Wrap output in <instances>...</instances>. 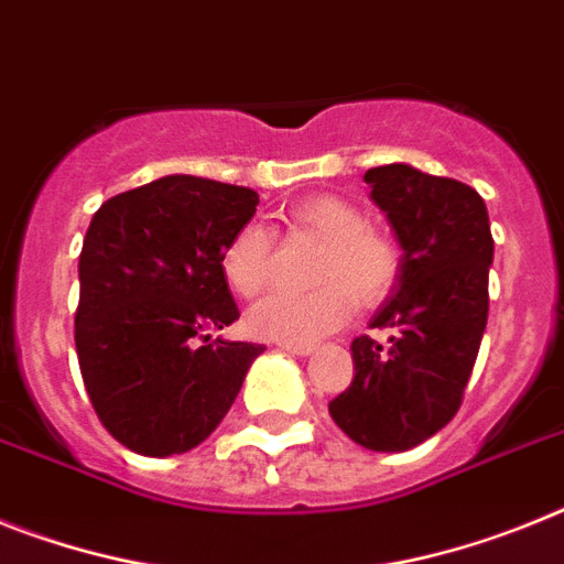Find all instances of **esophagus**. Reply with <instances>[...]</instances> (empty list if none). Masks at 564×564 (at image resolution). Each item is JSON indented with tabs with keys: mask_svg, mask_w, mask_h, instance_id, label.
Here are the masks:
<instances>
[{
	"mask_svg": "<svg viewBox=\"0 0 564 564\" xmlns=\"http://www.w3.org/2000/svg\"><path fill=\"white\" fill-rule=\"evenodd\" d=\"M278 346L286 351H292V355H301V357H306L315 351V343H278Z\"/></svg>",
	"mask_w": 564,
	"mask_h": 564,
	"instance_id": "esophagus-1",
	"label": "esophagus"
}]
</instances>
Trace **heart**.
Segmentation results:
<instances>
[{"instance_id": "1", "label": "heart", "mask_w": 564, "mask_h": 564, "mask_svg": "<svg viewBox=\"0 0 564 564\" xmlns=\"http://www.w3.org/2000/svg\"><path fill=\"white\" fill-rule=\"evenodd\" d=\"M286 229L321 243L306 292L263 297L247 323L258 337L278 343H315L349 321L355 303L375 306L400 275V249L383 232L369 229L360 207L335 195L306 198L289 209ZM221 269L241 297H258L275 278V241L261 224H247L227 241Z\"/></svg>"}]
</instances>
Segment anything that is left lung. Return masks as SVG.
I'll list each match as a JSON object with an SVG mask.
<instances>
[{"label": "left lung", "mask_w": 564, "mask_h": 564, "mask_svg": "<svg viewBox=\"0 0 564 564\" xmlns=\"http://www.w3.org/2000/svg\"><path fill=\"white\" fill-rule=\"evenodd\" d=\"M398 235L394 295L371 321L389 343L355 337V380L329 403L346 437L371 452H409L457 414L488 323L494 238L486 200L463 181L409 164L364 175Z\"/></svg>", "instance_id": "obj_1"}]
</instances>
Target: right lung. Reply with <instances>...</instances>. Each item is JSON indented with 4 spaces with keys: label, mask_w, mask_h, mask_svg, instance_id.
Listing matches in <instances>:
<instances>
[{
    "label": "right lung",
    "mask_w": 564,
    "mask_h": 564,
    "mask_svg": "<svg viewBox=\"0 0 564 564\" xmlns=\"http://www.w3.org/2000/svg\"><path fill=\"white\" fill-rule=\"evenodd\" d=\"M254 207L249 187L166 175L93 215L78 254V369L101 425L130 452L204 443L263 351L209 337L238 321L221 252Z\"/></svg>",
    "instance_id": "add662e5"
}]
</instances>
